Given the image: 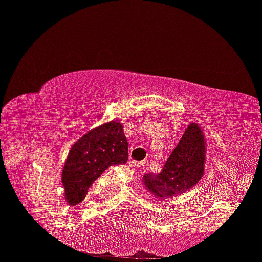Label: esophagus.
<instances>
[{"mask_svg": "<svg viewBox=\"0 0 262 262\" xmlns=\"http://www.w3.org/2000/svg\"><path fill=\"white\" fill-rule=\"evenodd\" d=\"M145 164H146V161H139V162L133 161V162H130V165L133 167H144V166H145Z\"/></svg>", "mask_w": 262, "mask_h": 262, "instance_id": "obj_1", "label": "esophagus"}]
</instances>
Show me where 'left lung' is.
<instances>
[{"label": "left lung", "mask_w": 262, "mask_h": 262, "mask_svg": "<svg viewBox=\"0 0 262 262\" xmlns=\"http://www.w3.org/2000/svg\"><path fill=\"white\" fill-rule=\"evenodd\" d=\"M207 141L198 123H189L160 173H146L143 185L160 200L186 193L204 173Z\"/></svg>", "instance_id": "8db88e82"}]
</instances>
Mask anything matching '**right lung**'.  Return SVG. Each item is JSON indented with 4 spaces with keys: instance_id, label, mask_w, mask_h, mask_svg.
Listing matches in <instances>:
<instances>
[{
    "instance_id": "obj_1",
    "label": "right lung",
    "mask_w": 262,
    "mask_h": 262,
    "mask_svg": "<svg viewBox=\"0 0 262 262\" xmlns=\"http://www.w3.org/2000/svg\"><path fill=\"white\" fill-rule=\"evenodd\" d=\"M128 160V141L123 124L111 121L91 129L71 146L61 173L65 200L70 206L80 203L90 186L110 166Z\"/></svg>"
}]
</instances>
